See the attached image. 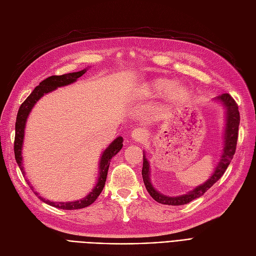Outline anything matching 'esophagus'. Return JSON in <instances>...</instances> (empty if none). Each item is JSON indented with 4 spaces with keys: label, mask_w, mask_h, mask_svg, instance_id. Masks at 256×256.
<instances>
[{
    "label": "esophagus",
    "mask_w": 256,
    "mask_h": 256,
    "mask_svg": "<svg viewBox=\"0 0 256 256\" xmlns=\"http://www.w3.org/2000/svg\"><path fill=\"white\" fill-rule=\"evenodd\" d=\"M146 131L143 129V128H136L132 134H131V136L134 138V140L136 141V142H141L143 141L144 138H146Z\"/></svg>",
    "instance_id": "obj_1"
}]
</instances>
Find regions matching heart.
<instances>
[{"mask_svg":"<svg viewBox=\"0 0 256 256\" xmlns=\"http://www.w3.org/2000/svg\"><path fill=\"white\" fill-rule=\"evenodd\" d=\"M173 88H174V82L168 79H159L157 81H154L152 84V88L158 92H168ZM186 95H187V90L182 88H178L173 90L172 98L178 100V99L184 98Z\"/></svg>","mask_w":256,"mask_h":256,"instance_id":"1","label":"heart"}]
</instances>
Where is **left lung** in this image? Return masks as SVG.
Here are the masks:
<instances>
[{
    "instance_id": "1",
    "label": "left lung",
    "mask_w": 256,
    "mask_h": 256,
    "mask_svg": "<svg viewBox=\"0 0 256 256\" xmlns=\"http://www.w3.org/2000/svg\"><path fill=\"white\" fill-rule=\"evenodd\" d=\"M216 99L220 100L223 104L226 106V140H224V150L221 160L219 162L218 166L216 168L214 173L210 176L209 180L204 182L203 184L198 186L194 190L188 192L187 194H182L180 196H166L164 194H160L159 192L154 189V187L150 180V164L148 161L143 154V168H142V176L145 187L148 191L150 196L157 200L158 203L164 204V205H184L190 203L191 200H196L200 196H202L204 193L212 187V184L218 182L220 178L226 173L228 166H230L232 159L234 157V154L236 152L237 140H238V127L240 122V115L238 111V104L230 94L226 92Z\"/></svg>"
}]
</instances>
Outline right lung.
Here are the masks:
<instances>
[{"label": "right lung", "mask_w": 256, "mask_h": 256, "mask_svg": "<svg viewBox=\"0 0 256 256\" xmlns=\"http://www.w3.org/2000/svg\"><path fill=\"white\" fill-rule=\"evenodd\" d=\"M85 72H86V70L83 69V70L78 72H72V74H65L62 76H49V78L42 80L40 83V85L34 88V90L30 92V96L20 106L19 110H18V114H17V118H16V127H14L16 128V134H14V159H16L21 171H23L21 150H22L23 136H24V127H26V118H28L30 110H32V108L38 102V99H40L44 94H47V92H50L60 86H64V85H68V84L74 82L76 79L80 78V76H83ZM122 138L118 136V138H116L115 140L109 145V147H108V148L104 150V152L102 156V159H100V164H99L98 182L96 184V187L92 189V191L90 193V194L88 196H85L84 198L79 200H74V202L54 203V202H50V200L42 198V196H38L37 192H35V194L40 198L42 202L47 203L48 205L56 207V208H60V209H66V210H74V209H81V208L90 206V204L95 202L96 198L99 196L100 193H102V191L104 187V184H106L108 170H109V166H110V161H111L112 157H114L115 154L122 150ZM23 175H24V171H23ZM28 184H30V182H28ZM32 188L33 187H30V189Z\"/></svg>", "instance_id": "1"}]
</instances>
